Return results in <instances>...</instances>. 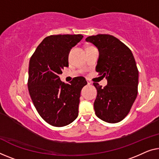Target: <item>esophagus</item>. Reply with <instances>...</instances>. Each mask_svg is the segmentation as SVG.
<instances>
[{
  "instance_id": "obj_1",
  "label": "esophagus",
  "mask_w": 159,
  "mask_h": 159,
  "mask_svg": "<svg viewBox=\"0 0 159 159\" xmlns=\"http://www.w3.org/2000/svg\"><path fill=\"white\" fill-rule=\"evenodd\" d=\"M87 80V83H88V85H91L92 84V82L91 81V80H89V79H86Z\"/></svg>"
}]
</instances>
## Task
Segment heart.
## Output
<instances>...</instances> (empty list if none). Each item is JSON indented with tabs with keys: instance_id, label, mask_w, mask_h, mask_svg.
<instances>
[{
	"instance_id": "heart-1",
	"label": "heart",
	"mask_w": 159,
	"mask_h": 159,
	"mask_svg": "<svg viewBox=\"0 0 159 159\" xmlns=\"http://www.w3.org/2000/svg\"><path fill=\"white\" fill-rule=\"evenodd\" d=\"M91 47H92V46H88L87 48H86V49H87V48H91Z\"/></svg>"
}]
</instances>
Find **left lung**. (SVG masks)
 <instances>
[{"instance_id":"obj_1","label":"left lung","mask_w":159,"mask_h":159,"mask_svg":"<svg viewBox=\"0 0 159 159\" xmlns=\"http://www.w3.org/2000/svg\"><path fill=\"white\" fill-rule=\"evenodd\" d=\"M86 41L98 48L96 70L108 81L103 88L93 83L97 90L95 113L106 122H119L129 113L138 94L139 70L134 57L129 47L113 35H91Z\"/></svg>"}]
</instances>
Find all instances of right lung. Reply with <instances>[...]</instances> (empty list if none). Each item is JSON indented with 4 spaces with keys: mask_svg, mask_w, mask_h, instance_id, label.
I'll use <instances>...</instances> for the list:
<instances>
[{
    "mask_svg": "<svg viewBox=\"0 0 159 159\" xmlns=\"http://www.w3.org/2000/svg\"><path fill=\"white\" fill-rule=\"evenodd\" d=\"M80 34L51 35L45 38L30 57L28 87L35 109L45 121L56 127L72 123L79 115L84 77L62 83L59 75L68 67V53L83 39Z\"/></svg>",
    "mask_w": 159,
    "mask_h": 159,
    "instance_id": "right-lung-1",
    "label": "right lung"
}]
</instances>
